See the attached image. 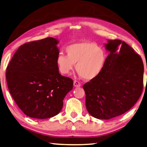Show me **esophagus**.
Returning a JSON list of instances; mask_svg holds the SVG:
<instances>
[{"label":"esophagus","mask_w":147,"mask_h":147,"mask_svg":"<svg viewBox=\"0 0 147 147\" xmlns=\"http://www.w3.org/2000/svg\"><path fill=\"white\" fill-rule=\"evenodd\" d=\"M73 85H74V87H80V86H81L80 83L78 81H74Z\"/></svg>","instance_id":"34e87169"}]
</instances>
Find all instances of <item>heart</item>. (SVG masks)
<instances>
[{
  "instance_id": "b5f03b06",
  "label": "heart",
  "mask_w": 147,
  "mask_h": 147,
  "mask_svg": "<svg viewBox=\"0 0 147 147\" xmlns=\"http://www.w3.org/2000/svg\"><path fill=\"white\" fill-rule=\"evenodd\" d=\"M65 51L67 55L60 53L56 59L60 73L69 74L76 64L77 73L85 80H92L98 76L106 60L105 50L93 42L73 43L66 47Z\"/></svg>"
}]
</instances>
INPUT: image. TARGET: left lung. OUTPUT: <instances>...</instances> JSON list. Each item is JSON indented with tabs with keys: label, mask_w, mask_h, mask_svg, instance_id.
<instances>
[{
	"label": "left lung",
	"mask_w": 147,
	"mask_h": 147,
	"mask_svg": "<svg viewBox=\"0 0 147 147\" xmlns=\"http://www.w3.org/2000/svg\"><path fill=\"white\" fill-rule=\"evenodd\" d=\"M105 47L110 54L104 67L83 88L89 114L108 120L125 113L139 99L144 67L141 57L124 41L108 40Z\"/></svg>",
	"instance_id": "obj_1"
}]
</instances>
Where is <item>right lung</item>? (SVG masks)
Here are the masks:
<instances>
[{
    "label": "right lung",
    "mask_w": 147,
    "mask_h": 147,
    "mask_svg": "<svg viewBox=\"0 0 147 147\" xmlns=\"http://www.w3.org/2000/svg\"><path fill=\"white\" fill-rule=\"evenodd\" d=\"M59 40L47 37L25 43L14 54L6 69L9 90L26 115L45 119L61 111L73 80L60 75L56 64Z\"/></svg>",
    "instance_id": "add662e5"
}]
</instances>
